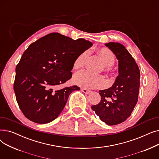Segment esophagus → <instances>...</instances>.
<instances>
[{"label": "esophagus", "mask_w": 159, "mask_h": 159, "mask_svg": "<svg viewBox=\"0 0 159 159\" xmlns=\"http://www.w3.org/2000/svg\"><path fill=\"white\" fill-rule=\"evenodd\" d=\"M80 90L82 91L83 93H84L89 94V93H91V91L88 90V89H86V88H81V89H80Z\"/></svg>", "instance_id": "34e87169"}]
</instances>
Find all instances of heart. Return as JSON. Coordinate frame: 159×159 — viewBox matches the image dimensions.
I'll use <instances>...</instances> for the list:
<instances>
[{"mask_svg": "<svg viewBox=\"0 0 159 159\" xmlns=\"http://www.w3.org/2000/svg\"><path fill=\"white\" fill-rule=\"evenodd\" d=\"M105 66H112L115 62V55L110 49L106 48H101L98 52ZM88 52L80 54L75 60L73 67L75 69H79L84 64ZM73 81L75 84L85 88H96L102 87L105 84L104 77L101 75H96L88 71H82L75 75Z\"/></svg>", "mask_w": 159, "mask_h": 159, "instance_id": "obj_1", "label": "heart"}]
</instances>
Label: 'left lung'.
Masks as SVG:
<instances>
[{"label":"left lung","instance_id":"obj_1","mask_svg":"<svg viewBox=\"0 0 159 159\" xmlns=\"http://www.w3.org/2000/svg\"><path fill=\"white\" fill-rule=\"evenodd\" d=\"M105 46L119 61V75L111 87L99 91L101 101L91 109L102 122L113 126L126 120L136 106L140 74L135 59L124 45L111 42Z\"/></svg>","mask_w":159,"mask_h":159}]
</instances>
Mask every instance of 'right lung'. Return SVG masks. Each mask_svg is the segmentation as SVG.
Segmentation results:
<instances>
[{
    "label": "right lung",
    "mask_w": 159,
    "mask_h": 159,
    "mask_svg": "<svg viewBox=\"0 0 159 159\" xmlns=\"http://www.w3.org/2000/svg\"><path fill=\"white\" fill-rule=\"evenodd\" d=\"M84 39L73 40L52 33L29 46L16 67L13 89L20 109L29 120L46 124L62 112L77 86L53 91L72 77L76 58L92 46Z\"/></svg>",
    "instance_id": "add662e5"
}]
</instances>
